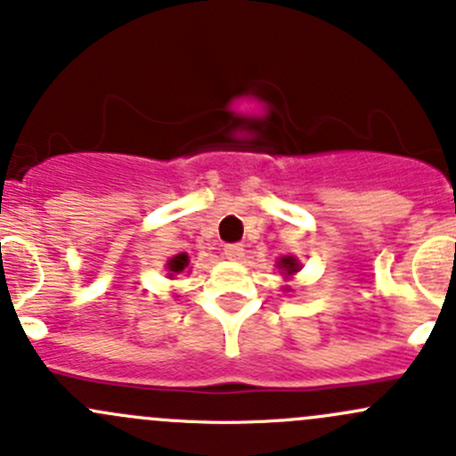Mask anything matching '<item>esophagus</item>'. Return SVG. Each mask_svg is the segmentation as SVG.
Returning a JSON list of instances; mask_svg holds the SVG:
<instances>
[{"label": "esophagus", "mask_w": 456, "mask_h": 456, "mask_svg": "<svg viewBox=\"0 0 456 456\" xmlns=\"http://www.w3.org/2000/svg\"><path fill=\"white\" fill-rule=\"evenodd\" d=\"M224 256L229 260H242L245 257V247L242 245H224Z\"/></svg>", "instance_id": "34e87169"}]
</instances>
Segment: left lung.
Returning <instances> with one entry per match:
<instances>
[{
	"instance_id": "1",
	"label": "left lung",
	"mask_w": 456,
	"mask_h": 456,
	"mask_svg": "<svg viewBox=\"0 0 456 456\" xmlns=\"http://www.w3.org/2000/svg\"><path fill=\"white\" fill-rule=\"evenodd\" d=\"M278 269L282 271V275H287L289 278V275H293L300 271V262H297L293 256H284L278 260Z\"/></svg>"
}]
</instances>
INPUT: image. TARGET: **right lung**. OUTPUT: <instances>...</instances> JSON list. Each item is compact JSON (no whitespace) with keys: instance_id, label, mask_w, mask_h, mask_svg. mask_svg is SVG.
<instances>
[{"instance_id":"add662e5","label":"right lung","mask_w":456,"mask_h":456,"mask_svg":"<svg viewBox=\"0 0 456 456\" xmlns=\"http://www.w3.org/2000/svg\"><path fill=\"white\" fill-rule=\"evenodd\" d=\"M187 266H190V256H187V254H178V256L169 257L167 266H165V269L169 271V273H167L169 278H174V275L183 273V271H185Z\"/></svg>"}]
</instances>
